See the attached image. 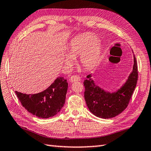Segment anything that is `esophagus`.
Returning a JSON list of instances; mask_svg holds the SVG:
<instances>
[{
  "label": "esophagus",
  "instance_id": "34e87169",
  "mask_svg": "<svg viewBox=\"0 0 151 151\" xmlns=\"http://www.w3.org/2000/svg\"><path fill=\"white\" fill-rule=\"evenodd\" d=\"M80 76H77V75L71 76L69 78V82H77V81H80Z\"/></svg>",
  "mask_w": 151,
  "mask_h": 151
}]
</instances>
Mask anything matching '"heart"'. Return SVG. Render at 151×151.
I'll use <instances>...</instances> for the list:
<instances>
[{
  "instance_id": "b5f03b06",
  "label": "heart",
  "mask_w": 151,
  "mask_h": 151,
  "mask_svg": "<svg viewBox=\"0 0 151 151\" xmlns=\"http://www.w3.org/2000/svg\"><path fill=\"white\" fill-rule=\"evenodd\" d=\"M102 52V47L98 38L92 34H83L76 37L70 42L64 62L68 67H71L73 59L80 57V63L86 70L95 67Z\"/></svg>"
}]
</instances>
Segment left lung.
Instances as JSON below:
<instances>
[{"label": "left lung", "instance_id": "1", "mask_svg": "<svg viewBox=\"0 0 151 151\" xmlns=\"http://www.w3.org/2000/svg\"><path fill=\"white\" fill-rule=\"evenodd\" d=\"M133 53L134 64L127 79L114 91L105 90L92 79V74L84 80V98L91 113L101 118H111L122 113L127 107L138 80V66Z\"/></svg>", "mask_w": 151, "mask_h": 151}]
</instances>
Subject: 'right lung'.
Wrapping results in <instances>:
<instances>
[{"label":"right lung","mask_w":151,"mask_h":151,"mask_svg":"<svg viewBox=\"0 0 151 151\" xmlns=\"http://www.w3.org/2000/svg\"><path fill=\"white\" fill-rule=\"evenodd\" d=\"M68 83L64 77H58L50 86L37 94L15 91L22 106L38 118H48L60 111L65 101Z\"/></svg>","instance_id":"obj_1"}]
</instances>
